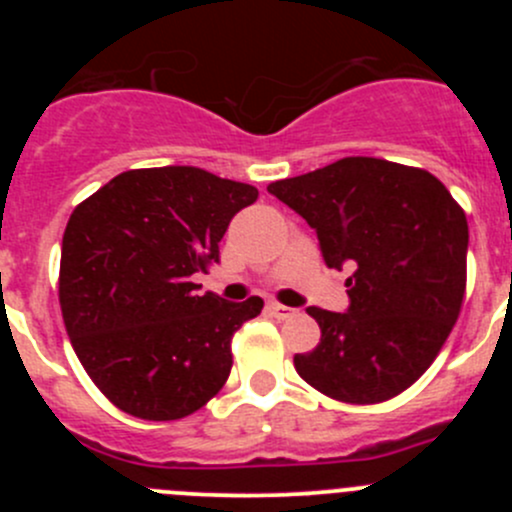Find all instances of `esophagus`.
Here are the masks:
<instances>
[{"label": "esophagus", "instance_id": "1", "mask_svg": "<svg viewBox=\"0 0 512 512\" xmlns=\"http://www.w3.org/2000/svg\"><path fill=\"white\" fill-rule=\"evenodd\" d=\"M267 309H270L272 317H277V319H287V317H292L294 312H297V309L285 307V304H280V302H270V304H267Z\"/></svg>", "mask_w": 512, "mask_h": 512}]
</instances>
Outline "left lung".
<instances>
[{
	"instance_id": "obj_1",
	"label": "left lung",
	"mask_w": 512,
	"mask_h": 512,
	"mask_svg": "<svg viewBox=\"0 0 512 512\" xmlns=\"http://www.w3.org/2000/svg\"><path fill=\"white\" fill-rule=\"evenodd\" d=\"M317 232L327 267H352L347 312L309 307L322 339L294 369L322 394L379 404L409 389L451 334L466 294L468 223L428 170L342 158L267 185Z\"/></svg>"
}]
</instances>
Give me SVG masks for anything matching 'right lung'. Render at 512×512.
Here are the masks:
<instances>
[{
	"label": "right lung",
	"instance_id": "add662e5",
	"mask_svg": "<svg viewBox=\"0 0 512 512\" xmlns=\"http://www.w3.org/2000/svg\"><path fill=\"white\" fill-rule=\"evenodd\" d=\"M257 188L195 165L126 170L76 205L59 302L74 352L108 401L146 421L203 409L232 369V334L262 299L198 294L230 220Z\"/></svg>",
	"mask_w": 512,
	"mask_h": 512
}]
</instances>
